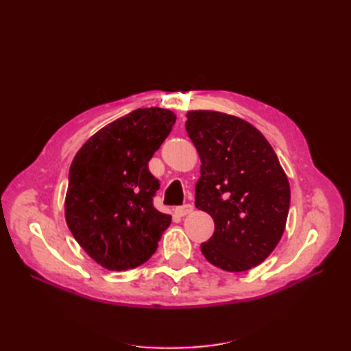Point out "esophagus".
<instances>
[{
	"mask_svg": "<svg viewBox=\"0 0 351 351\" xmlns=\"http://www.w3.org/2000/svg\"><path fill=\"white\" fill-rule=\"evenodd\" d=\"M192 210H193V206L186 204V205H183V206H177V208H176V214H177L178 217H184V215L190 214V212H192Z\"/></svg>",
	"mask_w": 351,
	"mask_h": 351,
	"instance_id": "esophagus-1",
	"label": "esophagus"
}]
</instances>
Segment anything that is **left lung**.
<instances>
[{
    "instance_id": "obj_1",
    "label": "left lung",
    "mask_w": 351,
    "mask_h": 351,
    "mask_svg": "<svg viewBox=\"0 0 351 351\" xmlns=\"http://www.w3.org/2000/svg\"><path fill=\"white\" fill-rule=\"evenodd\" d=\"M186 117L202 162L195 205L215 224L200 250L228 272L258 267L277 247L290 208V184L277 154L239 117L205 110Z\"/></svg>"
}]
</instances>
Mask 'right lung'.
Here are the masks:
<instances>
[{
	"label": "right lung",
	"mask_w": 351,
	"mask_h": 351,
	"mask_svg": "<svg viewBox=\"0 0 351 351\" xmlns=\"http://www.w3.org/2000/svg\"><path fill=\"white\" fill-rule=\"evenodd\" d=\"M174 123L173 111L134 110L95 133L73 159L67 226L105 269L125 271L145 263L171 224V217L154 206L159 182L147 162Z\"/></svg>",
	"instance_id": "add662e5"
}]
</instances>
